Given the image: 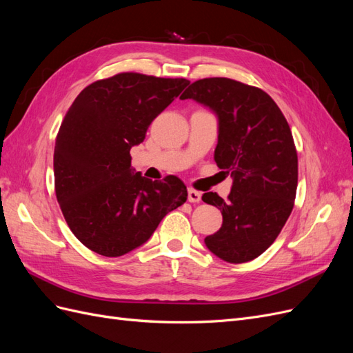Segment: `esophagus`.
<instances>
[{
    "instance_id": "1",
    "label": "esophagus",
    "mask_w": 353,
    "mask_h": 353,
    "mask_svg": "<svg viewBox=\"0 0 353 353\" xmlns=\"http://www.w3.org/2000/svg\"><path fill=\"white\" fill-rule=\"evenodd\" d=\"M201 200V193L193 188H188V201L190 203H199Z\"/></svg>"
}]
</instances>
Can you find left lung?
<instances>
[{
	"mask_svg": "<svg viewBox=\"0 0 353 353\" xmlns=\"http://www.w3.org/2000/svg\"><path fill=\"white\" fill-rule=\"evenodd\" d=\"M179 99H193L218 116L215 162L232 176L227 201L212 191L201 197L222 212V227L205 239L206 248L225 262H249L279 237L294 206L290 126L265 91L228 78L196 81Z\"/></svg>",
	"mask_w": 353,
	"mask_h": 353,
	"instance_id": "8db88e82",
	"label": "left lung"
}]
</instances>
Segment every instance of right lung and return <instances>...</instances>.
Returning a JSON list of instances; mask_svg holds the SVG:
<instances>
[{
  "label": "right lung",
  "instance_id": "obj_1",
  "mask_svg": "<svg viewBox=\"0 0 353 353\" xmlns=\"http://www.w3.org/2000/svg\"><path fill=\"white\" fill-rule=\"evenodd\" d=\"M190 81L117 73L83 88L61 122L54 147L56 196L70 231L95 253L117 258L140 248L187 187L169 175L135 172L130 150Z\"/></svg>",
  "mask_w": 353,
  "mask_h": 353
}]
</instances>
